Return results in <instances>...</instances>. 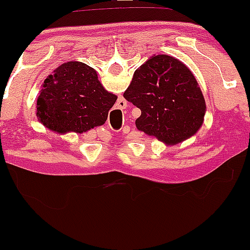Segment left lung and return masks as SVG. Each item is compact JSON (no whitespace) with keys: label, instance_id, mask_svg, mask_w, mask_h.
Wrapping results in <instances>:
<instances>
[{"label":"left lung","instance_id":"1","mask_svg":"<svg viewBox=\"0 0 250 250\" xmlns=\"http://www.w3.org/2000/svg\"><path fill=\"white\" fill-rule=\"evenodd\" d=\"M123 97L141 109L136 128L166 146L194 136L202 127L207 110L190 69L163 54L149 57L135 70Z\"/></svg>","mask_w":250,"mask_h":250}]
</instances>
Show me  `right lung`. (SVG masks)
Here are the masks:
<instances>
[{
    "mask_svg": "<svg viewBox=\"0 0 250 250\" xmlns=\"http://www.w3.org/2000/svg\"><path fill=\"white\" fill-rule=\"evenodd\" d=\"M117 96L101 84L83 62L62 63L47 76L36 102L39 121L59 134L87 133L104 125Z\"/></svg>",
    "mask_w": 250,
    "mask_h": 250,
    "instance_id": "add662e5",
    "label": "right lung"
}]
</instances>
